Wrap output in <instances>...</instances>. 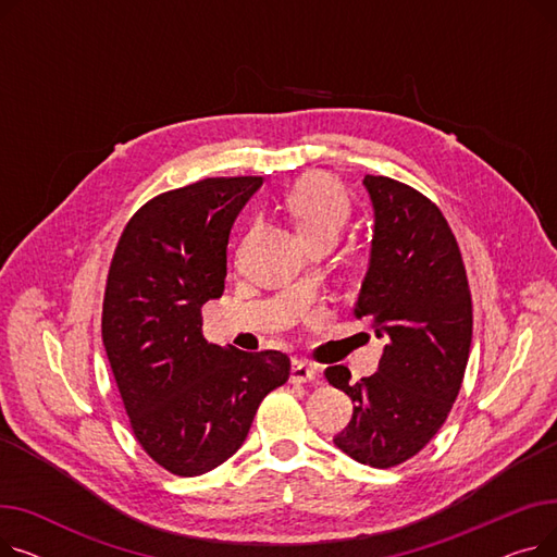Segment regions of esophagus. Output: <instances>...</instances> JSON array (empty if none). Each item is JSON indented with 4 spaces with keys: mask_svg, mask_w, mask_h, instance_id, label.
<instances>
[{
    "mask_svg": "<svg viewBox=\"0 0 557 557\" xmlns=\"http://www.w3.org/2000/svg\"><path fill=\"white\" fill-rule=\"evenodd\" d=\"M290 382L294 384H320V370L307 361H294L290 366Z\"/></svg>",
    "mask_w": 557,
    "mask_h": 557,
    "instance_id": "obj_1",
    "label": "esophagus"
}]
</instances>
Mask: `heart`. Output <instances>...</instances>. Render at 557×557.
Listing matches in <instances>:
<instances>
[{
	"mask_svg": "<svg viewBox=\"0 0 557 557\" xmlns=\"http://www.w3.org/2000/svg\"><path fill=\"white\" fill-rule=\"evenodd\" d=\"M284 208L309 246L334 242L352 205L327 173H307L284 196Z\"/></svg>",
	"mask_w": 557,
	"mask_h": 557,
	"instance_id": "heart-1",
	"label": "heart"
}]
</instances>
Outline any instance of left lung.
Listing matches in <instances>:
<instances>
[{"instance_id":"1","label":"left lung","mask_w":557,"mask_h":557,"mask_svg":"<svg viewBox=\"0 0 557 557\" xmlns=\"http://www.w3.org/2000/svg\"><path fill=\"white\" fill-rule=\"evenodd\" d=\"M374 208L370 269L357 318L386 341L379 370L349 384L345 366L327 382L355 401L334 445L388 470L420 454L458 397L472 345V294L458 242L441 208L386 175H366Z\"/></svg>"}]
</instances>
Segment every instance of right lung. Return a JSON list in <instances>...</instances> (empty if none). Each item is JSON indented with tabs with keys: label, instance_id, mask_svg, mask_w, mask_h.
Here are the masks:
<instances>
[{
	"label": "right lung",
	"instance_id": "1",
	"mask_svg": "<svg viewBox=\"0 0 557 557\" xmlns=\"http://www.w3.org/2000/svg\"><path fill=\"white\" fill-rule=\"evenodd\" d=\"M261 175L205 178L158 194L131 216L106 280L101 336L135 441L175 476L237 451L261 399L286 384V355L202 338V305L221 298L230 227Z\"/></svg>",
	"mask_w": 557,
	"mask_h": 557
}]
</instances>
